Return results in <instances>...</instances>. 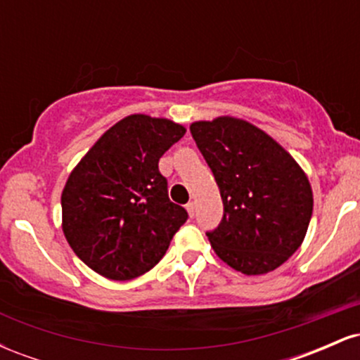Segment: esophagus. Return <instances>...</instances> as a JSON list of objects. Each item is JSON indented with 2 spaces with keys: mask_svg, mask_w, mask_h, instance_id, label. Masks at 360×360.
Wrapping results in <instances>:
<instances>
[{
  "mask_svg": "<svg viewBox=\"0 0 360 360\" xmlns=\"http://www.w3.org/2000/svg\"><path fill=\"white\" fill-rule=\"evenodd\" d=\"M194 208H196V206H194V203H193V201H189V203L188 205H186V210H188V213H189V217H194V212H196V210H194Z\"/></svg>",
  "mask_w": 360,
  "mask_h": 360,
  "instance_id": "esophagus-1",
  "label": "esophagus"
}]
</instances>
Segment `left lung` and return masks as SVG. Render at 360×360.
<instances>
[{
	"mask_svg": "<svg viewBox=\"0 0 360 360\" xmlns=\"http://www.w3.org/2000/svg\"><path fill=\"white\" fill-rule=\"evenodd\" d=\"M191 135L220 188L223 218L206 237L242 274L278 269L300 249L313 193L296 160L266 131L243 120L194 122Z\"/></svg>",
	"mask_w": 360,
	"mask_h": 360,
	"instance_id": "left-lung-1",
	"label": "left lung"
}]
</instances>
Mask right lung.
<instances>
[{
    "mask_svg": "<svg viewBox=\"0 0 360 360\" xmlns=\"http://www.w3.org/2000/svg\"><path fill=\"white\" fill-rule=\"evenodd\" d=\"M186 128L130 115L106 130L62 191V230L74 254L98 274L128 281L164 257L188 212L172 203L159 159Z\"/></svg>",
    "mask_w": 360,
    "mask_h": 360,
    "instance_id": "obj_1",
    "label": "right lung"
}]
</instances>
